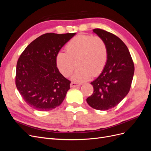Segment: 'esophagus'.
Returning <instances> with one entry per match:
<instances>
[{
    "label": "esophagus",
    "instance_id": "esophagus-1",
    "mask_svg": "<svg viewBox=\"0 0 151 151\" xmlns=\"http://www.w3.org/2000/svg\"><path fill=\"white\" fill-rule=\"evenodd\" d=\"M70 86L71 88H75V87L79 86V84H77V83H73V82H72V83H70Z\"/></svg>",
    "mask_w": 151,
    "mask_h": 151
}]
</instances>
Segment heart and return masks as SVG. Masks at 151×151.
<instances>
[{"label":"heart","mask_w":151,"mask_h":151,"mask_svg":"<svg viewBox=\"0 0 151 151\" xmlns=\"http://www.w3.org/2000/svg\"><path fill=\"white\" fill-rule=\"evenodd\" d=\"M66 50L67 52L57 53V66L63 76L68 77L77 63L79 67L72 77V79L76 82H84L92 76H99L106 65L108 48L100 36L77 35L67 43Z\"/></svg>","instance_id":"b5f03b06"}]
</instances>
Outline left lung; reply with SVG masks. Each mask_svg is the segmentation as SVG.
Returning <instances> with one entry per match:
<instances>
[{"label": "left lung", "mask_w": 151, "mask_h": 151, "mask_svg": "<svg viewBox=\"0 0 151 151\" xmlns=\"http://www.w3.org/2000/svg\"><path fill=\"white\" fill-rule=\"evenodd\" d=\"M93 32L102 38L108 48L103 70L91 84L94 91L86 101L98 110L116 106L129 93L134 74V64L127 47L116 36L101 29Z\"/></svg>", "instance_id": "left-lung-1"}]
</instances>
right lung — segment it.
Here are the masks:
<instances>
[{
  "label": "right lung",
  "mask_w": 151,
  "mask_h": 151,
  "mask_svg": "<svg viewBox=\"0 0 151 151\" xmlns=\"http://www.w3.org/2000/svg\"><path fill=\"white\" fill-rule=\"evenodd\" d=\"M76 33H46L33 41L21 53L16 66V85L29 106L49 111L60 106L70 81L57 67L56 57Z\"/></svg>",
  "instance_id": "right-lung-1"
}]
</instances>
